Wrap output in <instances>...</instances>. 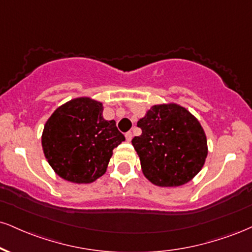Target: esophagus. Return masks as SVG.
<instances>
[{
  "label": "esophagus",
  "mask_w": 252,
  "mask_h": 252,
  "mask_svg": "<svg viewBox=\"0 0 252 252\" xmlns=\"http://www.w3.org/2000/svg\"><path fill=\"white\" fill-rule=\"evenodd\" d=\"M126 142H130L132 139V132H130V131H128L126 134Z\"/></svg>",
  "instance_id": "esophagus-1"
}]
</instances>
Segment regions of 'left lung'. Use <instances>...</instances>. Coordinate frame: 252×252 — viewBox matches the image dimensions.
Here are the masks:
<instances>
[{"label": "left lung", "mask_w": 252, "mask_h": 252, "mask_svg": "<svg viewBox=\"0 0 252 252\" xmlns=\"http://www.w3.org/2000/svg\"><path fill=\"white\" fill-rule=\"evenodd\" d=\"M131 143L148 181L162 188L187 184L201 171L208 141L199 121L177 103L153 105L139 118Z\"/></svg>", "instance_id": "left-lung-1"}]
</instances>
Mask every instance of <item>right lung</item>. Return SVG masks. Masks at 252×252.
Instances as JSON below:
<instances>
[{"label":"right lung","mask_w":252,"mask_h":252,"mask_svg":"<svg viewBox=\"0 0 252 252\" xmlns=\"http://www.w3.org/2000/svg\"><path fill=\"white\" fill-rule=\"evenodd\" d=\"M102 102L77 97L51 114L42 132V149L57 176L89 184L107 171L113 150L126 137L114 120L103 118Z\"/></svg>","instance_id":"right-lung-1"}]
</instances>
